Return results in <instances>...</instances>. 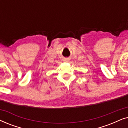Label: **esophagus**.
<instances>
[{
    "mask_svg": "<svg viewBox=\"0 0 128 128\" xmlns=\"http://www.w3.org/2000/svg\"><path fill=\"white\" fill-rule=\"evenodd\" d=\"M64 62H68V61L69 60V58H64Z\"/></svg>",
    "mask_w": 128,
    "mask_h": 128,
    "instance_id": "esophagus-1",
    "label": "esophagus"
}]
</instances>
